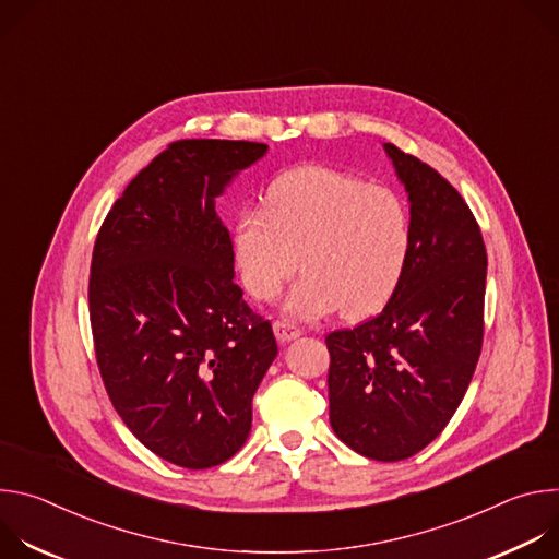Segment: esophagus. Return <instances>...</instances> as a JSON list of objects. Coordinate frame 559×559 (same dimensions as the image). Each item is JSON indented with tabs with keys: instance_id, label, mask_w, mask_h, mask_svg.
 <instances>
[{
	"instance_id": "34e87169",
	"label": "esophagus",
	"mask_w": 559,
	"mask_h": 559,
	"mask_svg": "<svg viewBox=\"0 0 559 559\" xmlns=\"http://www.w3.org/2000/svg\"><path fill=\"white\" fill-rule=\"evenodd\" d=\"M274 334H276V338H278L281 343H292V341H296L302 332H300L296 325H292V323L276 321V323H274Z\"/></svg>"
}]
</instances>
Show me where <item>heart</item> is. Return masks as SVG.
Returning a JSON list of instances; mask_svg holds the SVG:
<instances>
[{"mask_svg": "<svg viewBox=\"0 0 559 559\" xmlns=\"http://www.w3.org/2000/svg\"><path fill=\"white\" fill-rule=\"evenodd\" d=\"M412 223L403 199L389 188L328 170L300 168L278 177L261 212L236 218L234 265L243 287L272 300L302 265L285 311L349 318L376 311L403 276Z\"/></svg>", "mask_w": 559, "mask_h": 559, "instance_id": "obj_1", "label": "heart"}]
</instances>
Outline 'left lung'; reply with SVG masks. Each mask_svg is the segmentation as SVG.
Here are the masks:
<instances>
[{"label":"left lung","instance_id":"1","mask_svg":"<svg viewBox=\"0 0 559 559\" xmlns=\"http://www.w3.org/2000/svg\"><path fill=\"white\" fill-rule=\"evenodd\" d=\"M409 197L407 265L371 321L325 338L330 423L356 453L397 462L436 440L483 352L487 250L464 199L420 158L382 143Z\"/></svg>","mask_w":559,"mask_h":559}]
</instances>
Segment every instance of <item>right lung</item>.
Listing matches in <instances>:
<instances>
[{
    "mask_svg": "<svg viewBox=\"0 0 559 559\" xmlns=\"http://www.w3.org/2000/svg\"><path fill=\"white\" fill-rule=\"evenodd\" d=\"M265 143L175 141L108 212L91 265V325L110 401L152 453L210 468L241 449L278 347L234 283L214 199Z\"/></svg>",
    "mask_w": 559,
    "mask_h": 559,
    "instance_id": "1",
    "label": "right lung"
}]
</instances>
